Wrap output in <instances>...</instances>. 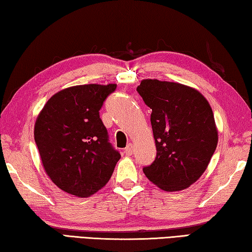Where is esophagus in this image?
I'll return each instance as SVG.
<instances>
[{
	"label": "esophagus",
	"instance_id": "esophagus-1",
	"mask_svg": "<svg viewBox=\"0 0 252 252\" xmlns=\"http://www.w3.org/2000/svg\"><path fill=\"white\" fill-rule=\"evenodd\" d=\"M125 153L126 156H132V153H133V146L131 143L127 144L126 148L125 149Z\"/></svg>",
	"mask_w": 252,
	"mask_h": 252
}]
</instances>
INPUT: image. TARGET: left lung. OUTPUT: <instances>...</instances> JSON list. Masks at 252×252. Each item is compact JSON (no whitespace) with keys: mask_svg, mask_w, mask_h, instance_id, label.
<instances>
[{"mask_svg":"<svg viewBox=\"0 0 252 252\" xmlns=\"http://www.w3.org/2000/svg\"><path fill=\"white\" fill-rule=\"evenodd\" d=\"M136 91L152 110L157 147L144 174L164 191L186 189L206 171L218 144L210 104L195 89L168 81L142 80Z\"/></svg>","mask_w":252,"mask_h":252,"instance_id":"left-lung-1","label":"left lung"}]
</instances>
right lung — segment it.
<instances>
[{"instance_id": "add662e5", "label": "right lung", "mask_w": 252, "mask_h": 252, "mask_svg": "<svg viewBox=\"0 0 252 252\" xmlns=\"http://www.w3.org/2000/svg\"><path fill=\"white\" fill-rule=\"evenodd\" d=\"M117 84H84L51 96L36 118L34 140L44 170L60 189L85 198L110 180L120 153L99 111Z\"/></svg>"}]
</instances>
